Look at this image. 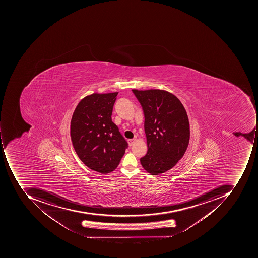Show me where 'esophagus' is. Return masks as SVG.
Masks as SVG:
<instances>
[{
  "instance_id": "1",
  "label": "esophagus",
  "mask_w": 258,
  "mask_h": 258,
  "mask_svg": "<svg viewBox=\"0 0 258 258\" xmlns=\"http://www.w3.org/2000/svg\"><path fill=\"white\" fill-rule=\"evenodd\" d=\"M136 140L135 139H132V140H128V144H130V147L133 145V143H135Z\"/></svg>"
}]
</instances>
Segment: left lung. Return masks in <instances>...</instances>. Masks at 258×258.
<instances>
[{
    "label": "left lung",
    "instance_id": "1",
    "mask_svg": "<svg viewBox=\"0 0 258 258\" xmlns=\"http://www.w3.org/2000/svg\"><path fill=\"white\" fill-rule=\"evenodd\" d=\"M132 91L145 118L148 150L140 163L150 174H162L174 167L187 150L190 138L187 112L180 100L167 91Z\"/></svg>",
    "mask_w": 258,
    "mask_h": 258
}]
</instances>
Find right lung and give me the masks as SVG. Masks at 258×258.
<instances>
[{"mask_svg": "<svg viewBox=\"0 0 258 258\" xmlns=\"http://www.w3.org/2000/svg\"><path fill=\"white\" fill-rule=\"evenodd\" d=\"M118 94L85 97L71 119V140L78 157L87 167L101 174L115 170L128 148V143L111 120Z\"/></svg>", "mask_w": 258, "mask_h": 258, "instance_id": "1", "label": "right lung"}]
</instances>
